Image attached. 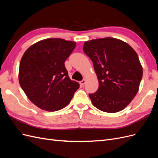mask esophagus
Returning <instances> with one entry per match:
<instances>
[{
    "label": "esophagus",
    "instance_id": "obj_1",
    "mask_svg": "<svg viewBox=\"0 0 158 158\" xmlns=\"http://www.w3.org/2000/svg\"><path fill=\"white\" fill-rule=\"evenodd\" d=\"M85 84V79H83V80L80 82V84L82 85H84Z\"/></svg>",
    "mask_w": 158,
    "mask_h": 158
}]
</instances>
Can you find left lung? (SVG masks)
<instances>
[{"instance_id":"left-lung-1","label":"left lung","mask_w":158,"mask_h":158,"mask_svg":"<svg viewBox=\"0 0 158 158\" xmlns=\"http://www.w3.org/2000/svg\"><path fill=\"white\" fill-rule=\"evenodd\" d=\"M83 50L93 62L99 82L97 92L89 94L92 104L107 113L125 109L136 95L142 78L136 51L113 37L85 41Z\"/></svg>"}]
</instances>
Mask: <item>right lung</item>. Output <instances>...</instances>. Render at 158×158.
Instances as JSON below:
<instances>
[{
	"mask_svg": "<svg viewBox=\"0 0 158 158\" xmlns=\"http://www.w3.org/2000/svg\"><path fill=\"white\" fill-rule=\"evenodd\" d=\"M76 42L49 38L30 46L19 67V83L30 101L41 109L56 111L70 102L80 84L69 78L64 62Z\"/></svg>",
	"mask_w": 158,
	"mask_h": 158,
	"instance_id": "obj_1",
	"label": "right lung"
}]
</instances>
